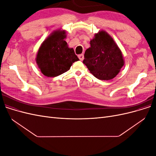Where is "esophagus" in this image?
Returning a JSON list of instances; mask_svg holds the SVG:
<instances>
[{"label":"esophagus","mask_w":156,"mask_h":156,"mask_svg":"<svg viewBox=\"0 0 156 156\" xmlns=\"http://www.w3.org/2000/svg\"><path fill=\"white\" fill-rule=\"evenodd\" d=\"M78 57L79 58L80 60H83L84 59V55L83 54H81V55H78Z\"/></svg>","instance_id":"34e87169"}]
</instances>
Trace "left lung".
I'll return each mask as SVG.
<instances>
[{"label": "left lung", "mask_w": 156, "mask_h": 156, "mask_svg": "<svg viewBox=\"0 0 156 156\" xmlns=\"http://www.w3.org/2000/svg\"><path fill=\"white\" fill-rule=\"evenodd\" d=\"M84 57L83 64L94 77L100 80H110L115 77L124 64L119 47L104 31L96 34Z\"/></svg>", "instance_id": "obj_1"}]
</instances>
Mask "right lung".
<instances>
[{
	"label": "right lung",
	"mask_w": 156,
	"mask_h": 156,
	"mask_svg": "<svg viewBox=\"0 0 156 156\" xmlns=\"http://www.w3.org/2000/svg\"><path fill=\"white\" fill-rule=\"evenodd\" d=\"M65 31H55L43 42L37 52L36 62L47 77H56L70 69L79 60L74 50L69 48Z\"/></svg>",
	"instance_id": "right-lung-1"
}]
</instances>
